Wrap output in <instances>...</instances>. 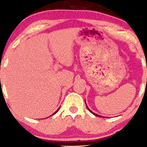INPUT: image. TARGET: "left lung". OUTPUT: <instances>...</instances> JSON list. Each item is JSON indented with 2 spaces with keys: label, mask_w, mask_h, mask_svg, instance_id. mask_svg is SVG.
<instances>
[{
  "label": "left lung",
  "mask_w": 147,
  "mask_h": 147,
  "mask_svg": "<svg viewBox=\"0 0 147 147\" xmlns=\"http://www.w3.org/2000/svg\"><path fill=\"white\" fill-rule=\"evenodd\" d=\"M85 103H86V100H85ZM86 107H87L88 110L89 111H90V112L91 113H92V114H93V115H95V116H98V117H102V116L99 115H97V114H96V113H93V112H92V111H91L90 110V109H88V106H87V105H86Z\"/></svg>",
  "instance_id": "obj_1"
}]
</instances>
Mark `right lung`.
<instances>
[{"label": "right lung", "instance_id": "1", "mask_svg": "<svg viewBox=\"0 0 147 147\" xmlns=\"http://www.w3.org/2000/svg\"><path fill=\"white\" fill-rule=\"evenodd\" d=\"M59 109H57V110L56 111H55V113H53V114H52V115H55V113H57V112H58V111H59Z\"/></svg>", "mask_w": 147, "mask_h": 147}]
</instances>
